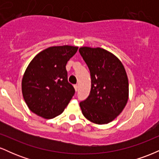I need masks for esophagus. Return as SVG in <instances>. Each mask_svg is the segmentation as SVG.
<instances>
[{
	"mask_svg": "<svg viewBox=\"0 0 159 159\" xmlns=\"http://www.w3.org/2000/svg\"><path fill=\"white\" fill-rule=\"evenodd\" d=\"M74 88H75V91H76V92H77V91H78V86L77 84L74 85Z\"/></svg>",
	"mask_w": 159,
	"mask_h": 159,
	"instance_id": "esophagus-1",
	"label": "esophagus"
}]
</instances>
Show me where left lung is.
<instances>
[{
  "instance_id": "left-lung-1",
  "label": "left lung",
  "mask_w": 159,
  "mask_h": 159,
  "mask_svg": "<svg viewBox=\"0 0 159 159\" xmlns=\"http://www.w3.org/2000/svg\"><path fill=\"white\" fill-rule=\"evenodd\" d=\"M79 53L90 72L91 90L80 103L89 121L103 125L123 111L129 99V80L125 67L114 54L102 48L84 46Z\"/></svg>"
}]
</instances>
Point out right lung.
<instances>
[{
    "label": "right lung",
    "instance_id": "right-lung-1",
    "mask_svg": "<svg viewBox=\"0 0 159 159\" xmlns=\"http://www.w3.org/2000/svg\"><path fill=\"white\" fill-rule=\"evenodd\" d=\"M78 48L67 45L49 47L30 62L21 80V91L33 113L52 119L68 105L75 89L68 82L66 66Z\"/></svg>",
    "mask_w": 159,
    "mask_h": 159
}]
</instances>
